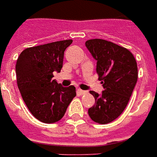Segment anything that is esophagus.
Returning <instances> with one entry per match:
<instances>
[{
  "instance_id": "obj_1",
  "label": "esophagus",
  "mask_w": 157,
  "mask_h": 157,
  "mask_svg": "<svg viewBox=\"0 0 157 157\" xmlns=\"http://www.w3.org/2000/svg\"><path fill=\"white\" fill-rule=\"evenodd\" d=\"M78 93H79V94H81V95H82V94H87L88 93V91L83 90H80V89H78Z\"/></svg>"
}]
</instances>
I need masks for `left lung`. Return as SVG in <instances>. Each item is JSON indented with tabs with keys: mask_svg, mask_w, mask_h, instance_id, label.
<instances>
[{
	"mask_svg": "<svg viewBox=\"0 0 157 157\" xmlns=\"http://www.w3.org/2000/svg\"><path fill=\"white\" fill-rule=\"evenodd\" d=\"M85 45L96 61V73L103 85L101 94L90 91L95 104L89 109L94 122L106 124L114 121L126 108L138 79L134 55L123 46L101 39H93Z\"/></svg>",
	"mask_w": 157,
	"mask_h": 157,
	"instance_id": "8db88e82",
	"label": "left lung"
}]
</instances>
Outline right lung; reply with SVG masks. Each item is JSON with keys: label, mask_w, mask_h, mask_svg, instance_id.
Here are the masks:
<instances>
[{"label": "right lung", "mask_w": 157, "mask_h": 157, "mask_svg": "<svg viewBox=\"0 0 157 157\" xmlns=\"http://www.w3.org/2000/svg\"><path fill=\"white\" fill-rule=\"evenodd\" d=\"M72 40L56 41L25 49L17 60V84L23 101L32 115L45 123L63 118L76 96L73 85L63 87L53 78L60 73L64 52Z\"/></svg>", "instance_id": "1"}]
</instances>
